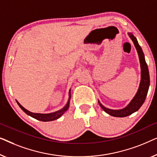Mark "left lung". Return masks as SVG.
I'll list each match as a JSON object with an SVG mask.
<instances>
[{
	"mask_svg": "<svg viewBox=\"0 0 157 157\" xmlns=\"http://www.w3.org/2000/svg\"><path fill=\"white\" fill-rule=\"evenodd\" d=\"M128 35L132 40L133 41L134 45L135 46L136 51L138 52L139 58H140V67H141V81L140 84V87L137 90V92L130 101L129 105L127 107L121 109H111L109 108L105 107L98 101L99 105H100L104 111L109 115L116 117H124L132 114L139 110V109L142 107L143 103L144 102L145 99L147 98L148 90H149V85H150V79H149V69L147 63L145 61V57L144 52L142 51V48L139 45L137 40L134 35L131 33H128Z\"/></svg>",
	"mask_w": 157,
	"mask_h": 157,
	"instance_id": "1",
	"label": "left lung"
}]
</instances>
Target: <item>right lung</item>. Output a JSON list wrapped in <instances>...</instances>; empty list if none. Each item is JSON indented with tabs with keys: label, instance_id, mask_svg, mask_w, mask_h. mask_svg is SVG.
I'll list each match as a JSON object with an SVG mask.
<instances>
[{
	"label": "right lung",
	"instance_id": "right-lung-1",
	"mask_svg": "<svg viewBox=\"0 0 157 157\" xmlns=\"http://www.w3.org/2000/svg\"><path fill=\"white\" fill-rule=\"evenodd\" d=\"M71 90H70L69 91V99H68L67 103L66 104V105L63 108H62L61 109L58 110V111H56L55 112H52V113H49V114H40V113H33V112H31L30 111H28L26 109H25L23 106H22L21 104H20L18 101H17V105H19V107L21 108V109L23 111L32 117H33L35 119H36L37 120L42 121V122H50V121H53L56 120L57 119H58L60 117L63 115V114L65 113V112L67 111L69 108L70 106V98H71Z\"/></svg>",
	"mask_w": 157,
	"mask_h": 157
}]
</instances>
